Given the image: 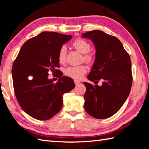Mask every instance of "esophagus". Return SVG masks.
Segmentation results:
<instances>
[{"label": "esophagus", "mask_w": 149, "mask_h": 149, "mask_svg": "<svg viewBox=\"0 0 149 149\" xmlns=\"http://www.w3.org/2000/svg\"><path fill=\"white\" fill-rule=\"evenodd\" d=\"M74 83H75V85H78L80 83V82L79 81H77V80H74Z\"/></svg>", "instance_id": "esophagus-1"}]
</instances>
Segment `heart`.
Returning <instances> with one entry per match:
<instances>
[{
	"label": "heart",
	"mask_w": 149,
	"mask_h": 149,
	"mask_svg": "<svg viewBox=\"0 0 149 149\" xmlns=\"http://www.w3.org/2000/svg\"><path fill=\"white\" fill-rule=\"evenodd\" d=\"M72 46L78 52L83 54L82 61L89 65L92 64L94 62L95 55L93 52L90 51L91 45L89 42L82 38H77L72 43ZM66 56H67V49L65 46L63 45L60 48L58 55V59L60 64H65L66 62ZM86 72L87 68L84 65L68 66L65 70L66 75L77 80L83 77Z\"/></svg>",
	"instance_id": "b5f03b06"
}]
</instances>
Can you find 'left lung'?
<instances>
[{"label":"left lung","instance_id":"obj_1","mask_svg":"<svg viewBox=\"0 0 149 149\" xmlns=\"http://www.w3.org/2000/svg\"><path fill=\"white\" fill-rule=\"evenodd\" d=\"M92 40L96 57L88 79L95 85L84 83L86 88L84 109L98 119L109 118L118 111L131 89L132 74L129 54L116 37L102 31L93 30L82 34ZM101 79L103 84L97 83Z\"/></svg>","mask_w":149,"mask_h":149}]
</instances>
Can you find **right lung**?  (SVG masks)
<instances>
[{
    "instance_id": "right-lung-1",
    "label": "right lung",
    "mask_w": 149,
    "mask_h": 149,
    "mask_svg": "<svg viewBox=\"0 0 149 149\" xmlns=\"http://www.w3.org/2000/svg\"><path fill=\"white\" fill-rule=\"evenodd\" d=\"M72 38L56 32L45 31L29 39L22 47L12 66L14 91L19 105L33 118L46 120L63 106V95L75 87L72 79L61 77L58 55L63 44ZM58 74L54 84L48 72Z\"/></svg>"
}]
</instances>
